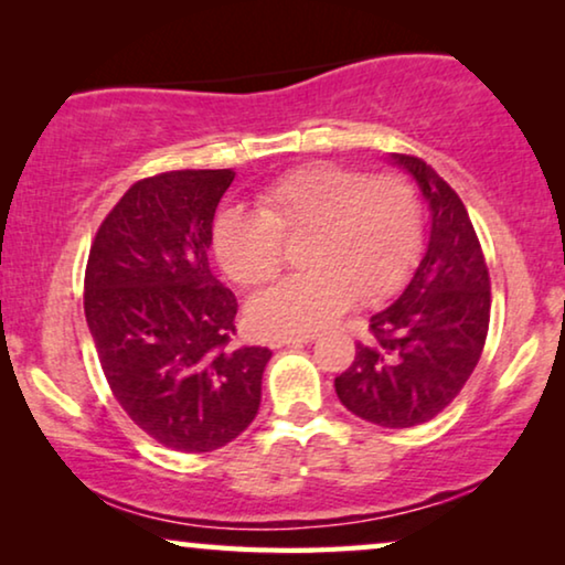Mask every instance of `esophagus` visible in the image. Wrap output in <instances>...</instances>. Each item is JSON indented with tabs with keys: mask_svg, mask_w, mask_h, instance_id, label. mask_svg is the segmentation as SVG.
I'll return each mask as SVG.
<instances>
[{
	"mask_svg": "<svg viewBox=\"0 0 565 565\" xmlns=\"http://www.w3.org/2000/svg\"><path fill=\"white\" fill-rule=\"evenodd\" d=\"M316 339V334H285V337H275V339H269V347H292V344H308V342H313Z\"/></svg>",
	"mask_w": 565,
	"mask_h": 565,
	"instance_id": "1",
	"label": "esophagus"
}]
</instances>
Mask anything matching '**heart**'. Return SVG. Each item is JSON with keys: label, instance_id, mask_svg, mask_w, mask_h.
I'll return each instance as SVG.
<instances>
[{"label": "heart", "instance_id": "b5f03b06", "mask_svg": "<svg viewBox=\"0 0 565 565\" xmlns=\"http://www.w3.org/2000/svg\"><path fill=\"white\" fill-rule=\"evenodd\" d=\"M303 236V265L311 269L249 303V321L262 334H313L358 298L381 303L404 288L422 249L419 195L393 174L300 167L257 192V211L223 207L211 244L231 280L257 288L280 275L285 238Z\"/></svg>", "mask_w": 565, "mask_h": 565}]
</instances>
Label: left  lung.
Returning <instances> with one entry per match:
<instances>
[{"label":"left lung","instance_id":"obj_1","mask_svg":"<svg viewBox=\"0 0 565 565\" xmlns=\"http://www.w3.org/2000/svg\"><path fill=\"white\" fill-rule=\"evenodd\" d=\"M429 205V238L404 292L370 316L367 342L334 381L354 416L406 429L452 404L481 360L491 316V282L466 205L427 161L391 153Z\"/></svg>","mask_w":565,"mask_h":565}]
</instances>
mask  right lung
I'll use <instances>...</instances> for the list:
<instances>
[{"instance_id": "right-lung-1", "label": "right lung", "mask_w": 565, "mask_h": 565, "mask_svg": "<svg viewBox=\"0 0 565 565\" xmlns=\"http://www.w3.org/2000/svg\"><path fill=\"white\" fill-rule=\"evenodd\" d=\"M234 174L182 169L136 182L99 226L84 273V316L113 396L180 452L218 450L249 427L273 358L231 347L238 303L207 262Z\"/></svg>"}]
</instances>
